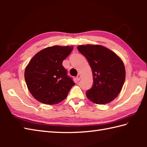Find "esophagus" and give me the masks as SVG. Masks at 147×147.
Here are the masks:
<instances>
[{"label": "esophagus", "mask_w": 147, "mask_h": 147, "mask_svg": "<svg viewBox=\"0 0 147 147\" xmlns=\"http://www.w3.org/2000/svg\"><path fill=\"white\" fill-rule=\"evenodd\" d=\"M80 79H81V74H78L77 76H76V80L78 81H79Z\"/></svg>", "instance_id": "esophagus-1"}]
</instances>
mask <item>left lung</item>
I'll use <instances>...</instances> for the list:
<instances>
[{
	"instance_id": "obj_1",
	"label": "left lung",
	"mask_w": 147,
	"mask_h": 147,
	"mask_svg": "<svg viewBox=\"0 0 147 147\" xmlns=\"http://www.w3.org/2000/svg\"><path fill=\"white\" fill-rule=\"evenodd\" d=\"M77 48L87 59L93 73V84L86 92L87 98L96 104L111 102L119 94L125 81L123 62L104 46L88 44Z\"/></svg>"
}]
</instances>
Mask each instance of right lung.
Instances as JSON below:
<instances>
[{
  "mask_svg": "<svg viewBox=\"0 0 147 147\" xmlns=\"http://www.w3.org/2000/svg\"><path fill=\"white\" fill-rule=\"evenodd\" d=\"M73 49L72 46L49 47L31 59L24 71V79L30 92L37 100L54 105L67 97L75 83L67 76L62 61Z\"/></svg>",
  "mask_w": 147,
  "mask_h": 147,
  "instance_id": "1",
  "label": "right lung"
}]
</instances>
